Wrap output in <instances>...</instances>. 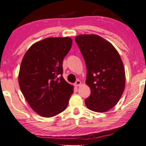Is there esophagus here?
<instances>
[{
  "instance_id": "34e87169",
  "label": "esophagus",
  "mask_w": 146,
  "mask_h": 146,
  "mask_svg": "<svg viewBox=\"0 0 146 146\" xmlns=\"http://www.w3.org/2000/svg\"><path fill=\"white\" fill-rule=\"evenodd\" d=\"M81 84H82V82H81L80 80H77L75 83V86H81Z\"/></svg>"
}]
</instances>
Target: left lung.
Instances as JSON below:
<instances>
[{"label": "left lung", "mask_w": 146, "mask_h": 146, "mask_svg": "<svg viewBox=\"0 0 146 146\" xmlns=\"http://www.w3.org/2000/svg\"><path fill=\"white\" fill-rule=\"evenodd\" d=\"M75 41L84 57L86 84L90 88L85 105L95 112H107L117 105L125 86L120 55L109 41L95 34L78 35Z\"/></svg>", "instance_id": "obj_1"}]
</instances>
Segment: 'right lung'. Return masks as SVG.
<instances>
[{
  "label": "right lung",
  "mask_w": 146,
  "mask_h": 146,
  "mask_svg": "<svg viewBox=\"0 0 146 146\" xmlns=\"http://www.w3.org/2000/svg\"><path fill=\"white\" fill-rule=\"evenodd\" d=\"M72 45L69 37H48L33 43L25 54L19 72V84L33 110L52 117L68 105L74 86L62 76V62Z\"/></svg>",
  "instance_id": "add662e5"
}]
</instances>
